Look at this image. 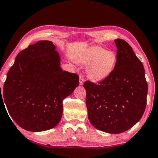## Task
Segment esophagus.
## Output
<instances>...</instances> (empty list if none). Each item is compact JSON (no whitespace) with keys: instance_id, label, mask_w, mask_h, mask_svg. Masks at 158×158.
Listing matches in <instances>:
<instances>
[{"instance_id":"1","label":"esophagus","mask_w":158,"mask_h":158,"mask_svg":"<svg viewBox=\"0 0 158 158\" xmlns=\"http://www.w3.org/2000/svg\"><path fill=\"white\" fill-rule=\"evenodd\" d=\"M85 81V79L84 77L83 76V74H79V84L80 85H83Z\"/></svg>"}]
</instances>
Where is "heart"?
Segmentation results:
<instances>
[{"label": "heart", "instance_id": "1", "mask_svg": "<svg viewBox=\"0 0 158 158\" xmlns=\"http://www.w3.org/2000/svg\"><path fill=\"white\" fill-rule=\"evenodd\" d=\"M81 62L90 64L87 74L92 81L98 82L106 79L113 71L117 62V56L113 51H106L100 46H93L86 50Z\"/></svg>", "mask_w": 158, "mask_h": 158}]
</instances>
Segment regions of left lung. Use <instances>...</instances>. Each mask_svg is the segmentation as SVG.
Wrapping results in <instances>:
<instances>
[{"label": "left lung", "mask_w": 158, "mask_h": 158, "mask_svg": "<svg viewBox=\"0 0 158 158\" xmlns=\"http://www.w3.org/2000/svg\"><path fill=\"white\" fill-rule=\"evenodd\" d=\"M114 43L117 62L112 73L98 84H84L90 122L109 134L126 131L141 119L148 94L142 62L127 42L116 39Z\"/></svg>", "instance_id": "left-lung-1"}]
</instances>
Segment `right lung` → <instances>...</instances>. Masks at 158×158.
Here are the masks:
<instances>
[{
	"label": "right lung",
	"mask_w": 158,
	"mask_h": 158,
	"mask_svg": "<svg viewBox=\"0 0 158 158\" xmlns=\"http://www.w3.org/2000/svg\"><path fill=\"white\" fill-rule=\"evenodd\" d=\"M56 49L50 41L29 45L7 72L0 99L3 97L9 114L27 131L54 128L62 118V101L79 86L78 75L60 67Z\"/></svg>",
	"instance_id": "obj_1"
}]
</instances>
